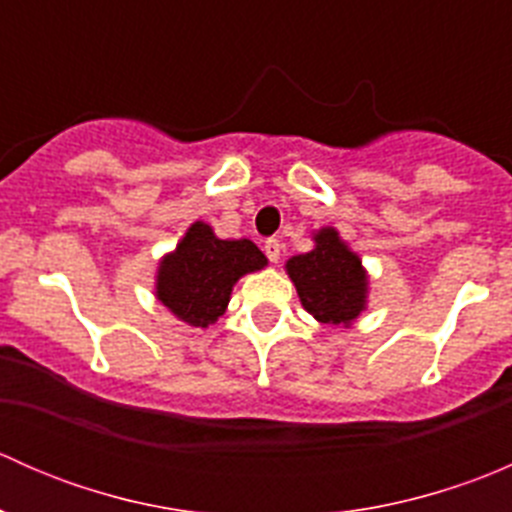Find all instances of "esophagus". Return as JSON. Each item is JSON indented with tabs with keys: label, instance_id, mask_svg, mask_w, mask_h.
<instances>
[{
	"label": "esophagus",
	"instance_id": "esophagus-1",
	"mask_svg": "<svg viewBox=\"0 0 512 512\" xmlns=\"http://www.w3.org/2000/svg\"><path fill=\"white\" fill-rule=\"evenodd\" d=\"M265 255H267V260L270 262H280V257H282V242L280 240H275V237H270V240L265 242Z\"/></svg>",
	"mask_w": 512,
	"mask_h": 512
}]
</instances>
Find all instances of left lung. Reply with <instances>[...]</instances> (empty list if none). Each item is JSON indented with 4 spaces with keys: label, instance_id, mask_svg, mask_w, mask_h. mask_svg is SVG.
<instances>
[{
    "label": "left lung",
    "instance_id": "1",
    "mask_svg": "<svg viewBox=\"0 0 512 512\" xmlns=\"http://www.w3.org/2000/svg\"><path fill=\"white\" fill-rule=\"evenodd\" d=\"M312 240V250L289 257L285 265L299 302L327 327H352L369 302V275L361 257L339 237L337 227H322Z\"/></svg>",
    "mask_w": 512,
    "mask_h": 512
}]
</instances>
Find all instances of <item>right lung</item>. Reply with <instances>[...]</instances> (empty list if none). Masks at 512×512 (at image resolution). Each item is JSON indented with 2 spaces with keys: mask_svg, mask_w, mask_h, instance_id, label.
<instances>
[{
  "mask_svg": "<svg viewBox=\"0 0 512 512\" xmlns=\"http://www.w3.org/2000/svg\"><path fill=\"white\" fill-rule=\"evenodd\" d=\"M267 257L252 240H220L203 220L185 230L173 252L160 257L156 299L190 327H210L225 314L232 287L265 270Z\"/></svg>",
  "mask_w": 512,
  "mask_h": 512,
  "instance_id": "1",
  "label": "right lung"
}]
</instances>
